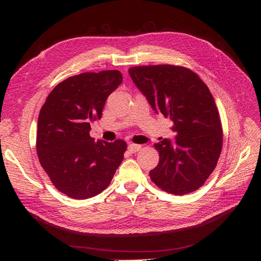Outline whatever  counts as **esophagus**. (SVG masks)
Listing matches in <instances>:
<instances>
[{
	"instance_id": "34e87169",
	"label": "esophagus",
	"mask_w": 261,
	"mask_h": 261,
	"mask_svg": "<svg viewBox=\"0 0 261 261\" xmlns=\"http://www.w3.org/2000/svg\"><path fill=\"white\" fill-rule=\"evenodd\" d=\"M141 149V146L140 145H136V144H129L128 145V151L130 153H135L137 151H139V150Z\"/></svg>"
}]
</instances>
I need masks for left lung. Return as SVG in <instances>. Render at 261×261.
Segmentation results:
<instances>
[{
    "instance_id": "obj_1",
    "label": "left lung",
    "mask_w": 261,
    "mask_h": 261,
    "mask_svg": "<svg viewBox=\"0 0 261 261\" xmlns=\"http://www.w3.org/2000/svg\"><path fill=\"white\" fill-rule=\"evenodd\" d=\"M128 73L153 111L171 118L175 133V140L154 144L160 159L150 178L170 194L197 191L215 170L223 141L207 85L193 70L175 65L135 66Z\"/></svg>"
}]
</instances>
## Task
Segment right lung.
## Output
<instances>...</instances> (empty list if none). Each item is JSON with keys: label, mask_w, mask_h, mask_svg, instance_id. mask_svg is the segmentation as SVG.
<instances>
[{"label": "right lung", "mask_w": 261, "mask_h": 261, "mask_svg": "<svg viewBox=\"0 0 261 261\" xmlns=\"http://www.w3.org/2000/svg\"><path fill=\"white\" fill-rule=\"evenodd\" d=\"M123 82L118 70L83 73L51 91L38 117L37 153L53 185L70 198L97 196L123 161L124 140L90 137V122L101 118L108 97Z\"/></svg>", "instance_id": "right-lung-1"}]
</instances>
